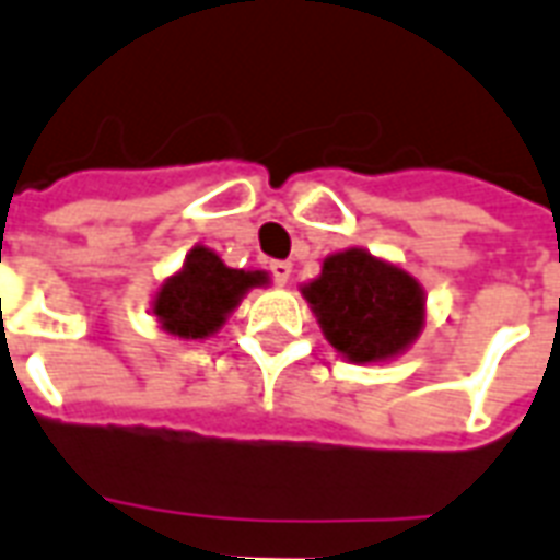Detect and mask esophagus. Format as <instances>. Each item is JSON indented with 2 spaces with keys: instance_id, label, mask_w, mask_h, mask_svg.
<instances>
[{
  "instance_id": "obj_1",
  "label": "esophagus",
  "mask_w": 560,
  "mask_h": 560,
  "mask_svg": "<svg viewBox=\"0 0 560 560\" xmlns=\"http://www.w3.org/2000/svg\"><path fill=\"white\" fill-rule=\"evenodd\" d=\"M269 272H272L276 284H288L293 276V267L288 264V260H272V264H269Z\"/></svg>"
}]
</instances>
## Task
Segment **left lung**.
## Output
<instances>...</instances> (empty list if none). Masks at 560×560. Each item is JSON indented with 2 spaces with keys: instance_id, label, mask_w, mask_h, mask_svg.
<instances>
[{
  "instance_id": "left-lung-1",
  "label": "left lung",
  "mask_w": 560,
  "mask_h": 560,
  "mask_svg": "<svg viewBox=\"0 0 560 560\" xmlns=\"http://www.w3.org/2000/svg\"><path fill=\"white\" fill-rule=\"evenodd\" d=\"M303 296L329 345L351 363H387L411 348L425 324L420 281L365 248L329 255Z\"/></svg>"
}]
</instances>
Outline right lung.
I'll return each mask as SVG.
<instances>
[{"mask_svg": "<svg viewBox=\"0 0 560 560\" xmlns=\"http://www.w3.org/2000/svg\"><path fill=\"white\" fill-rule=\"evenodd\" d=\"M260 284H269L264 269H231L212 248L195 245L183 269L155 291L152 315L176 339H207L219 332L245 293Z\"/></svg>", "mask_w": 560, "mask_h": 560, "instance_id": "1", "label": "right lung"}]
</instances>
